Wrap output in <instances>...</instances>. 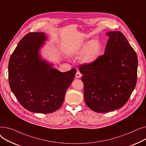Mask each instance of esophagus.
Listing matches in <instances>:
<instances>
[{"label": "esophagus", "instance_id": "1", "mask_svg": "<svg viewBox=\"0 0 146 146\" xmlns=\"http://www.w3.org/2000/svg\"><path fill=\"white\" fill-rule=\"evenodd\" d=\"M81 76H82V75H81V74L80 73V72L79 71H78L76 72V75H75L76 78H81Z\"/></svg>", "mask_w": 146, "mask_h": 146}]
</instances>
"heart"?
<instances>
[{
  "label": "heart",
  "mask_w": 146,
  "mask_h": 146,
  "mask_svg": "<svg viewBox=\"0 0 146 146\" xmlns=\"http://www.w3.org/2000/svg\"><path fill=\"white\" fill-rule=\"evenodd\" d=\"M101 52V45L96 39L81 42L74 50V53L81 55L82 61L87 64L95 62L99 58Z\"/></svg>",
  "instance_id": "obj_1"
}]
</instances>
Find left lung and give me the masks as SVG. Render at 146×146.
Segmentation results:
<instances>
[{
    "mask_svg": "<svg viewBox=\"0 0 146 146\" xmlns=\"http://www.w3.org/2000/svg\"><path fill=\"white\" fill-rule=\"evenodd\" d=\"M104 55L91 64L81 65L84 96L87 106L97 113L123 107L135 88L138 59L123 34L110 31Z\"/></svg>",
    "mask_w": 146,
    "mask_h": 146,
    "instance_id": "obj_1",
    "label": "left lung"
}]
</instances>
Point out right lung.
Masks as SVG:
<instances>
[{
	"label": "right lung",
	"mask_w": 146,
	"mask_h": 146,
	"mask_svg": "<svg viewBox=\"0 0 146 146\" xmlns=\"http://www.w3.org/2000/svg\"><path fill=\"white\" fill-rule=\"evenodd\" d=\"M48 40L44 32H31L18 43L8 65L11 89L19 103L36 113H53L61 107L74 81L75 68L61 72L40 55Z\"/></svg>",
	"instance_id": "obj_1"
}]
</instances>
